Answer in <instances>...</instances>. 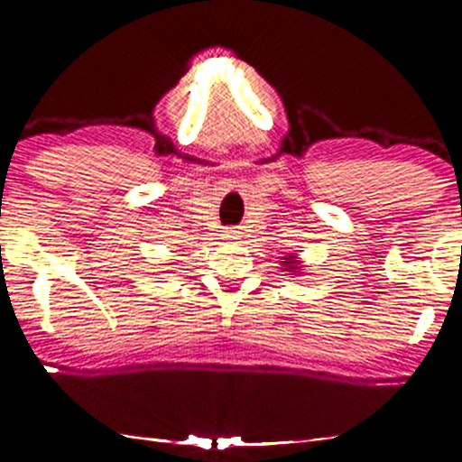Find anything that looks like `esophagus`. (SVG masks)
I'll use <instances>...</instances> for the list:
<instances>
[{
  "mask_svg": "<svg viewBox=\"0 0 462 462\" xmlns=\"http://www.w3.org/2000/svg\"><path fill=\"white\" fill-rule=\"evenodd\" d=\"M226 236H227V239H236V230H227Z\"/></svg>",
  "mask_w": 462,
  "mask_h": 462,
  "instance_id": "34e87169",
  "label": "esophagus"
}]
</instances>
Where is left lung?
<instances>
[{"mask_svg": "<svg viewBox=\"0 0 462 462\" xmlns=\"http://www.w3.org/2000/svg\"><path fill=\"white\" fill-rule=\"evenodd\" d=\"M295 257H291L288 261H283V265H286V268L283 270H288V273H297V268H295V261H292Z\"/></svg>", "mask_w": 462, "mask_h": 462, "instance_id": "8db88e82", "label": "left lung"}]
</instances>
